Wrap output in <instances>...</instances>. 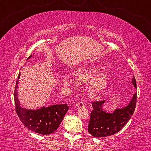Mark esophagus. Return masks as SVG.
<instances>
[{"mask_svg": "<svg viewBox=\"0 0 151 151\" xmlns=\"http://www.w3.org/2000/svg\"><path fill=\"white\" fill-rule=\"evenodd\" d=\"M76 106H77L78 109L83 108V107H85V104H84L83 102L81 101V102H78V103L77 104H76Z\"/></svg>", "mask_w": 151, "mask_h": 151, "instance_id": "obj_1", "label": "esophagus"}]
</instances>
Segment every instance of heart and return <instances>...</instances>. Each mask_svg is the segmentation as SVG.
Here are the masks:
<instances>
[{
    "instance_id": "obj_1",
    "label": "heart",
    "mask_w": 151,
    "mask_h": 151,
    "mask_svg": "<svg viewBox=\"0 0 151 151\" xmlns=\"http://www.w3.org/2000/svg\"><path fill=\"white\" fill-rule=\"evenodd\" d=\"M96 66L82 68L75 71V81L79 83H86L90 81L89 91L92 93H99L106 88L109 83V76L106 73L95 74L98 71Z\"/></svg>"
}]
</instances>
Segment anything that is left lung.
Returning <instances> with one entry per match:
<instances>
[{
  "mask_svg": "<svg viewBox=\"0 0 151 151\" xmlns=\"http://www.w3.org/2000/svg\"><path fill=\"white\" fill-rule=\"evenodd\" d=\"M132 85L137 87L134 76L132 78ZM106 101L93 102L88 131L94 137H105L117 133L122 129L134 113L137 103V93H134L126 106L116 108L112 112L104 109Z\"/></svg>",
  "mask_w": 151,
  "mask_h": 151,
  "instance_id": "obj_1",
  "label": "left lung"
}]
</instances>
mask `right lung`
Masks as SVG:
<instances>
[{"label":"right lung","instance_id":"obj_1","mask_svg":"<svg viewBox=\"0 0 151 151\" xmlns=\"http://www.w3.org/2000/svg\"><path fill=\"white\" fill-rule=\"evenodd\" d=\"M31 57L32 55H30L28 59ZM20 76V73L18 76L14 93L15 109L19 119L30 131L44 135L52 133L58 129L68 111L67 104H52L48 107L42 106L37 109H29L22 106L18 97Z\"/></svg>","mask_w":151,"mask_h":151}]
</instances>
